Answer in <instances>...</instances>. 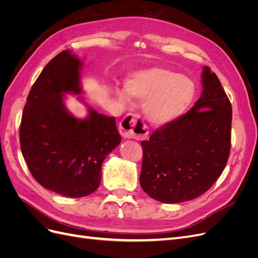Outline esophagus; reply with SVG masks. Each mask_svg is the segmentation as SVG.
<instances>
[{
	"instance_id": "esophagus-1",
	"label": "esophagus",
	"mask_w": 258,
	"mask_h": 258,
	"mask_svg": "<svg viewBox=\"0 0 258 258\" xmlns=\"http://www.w3.org/2000/svg\"><path fill=\"white\" fill-rule=\"evenodd\" d=\"M119 132L124 139H145L148 136L146 124L138 115H126L119 124Z\"/></svg>"
}]
</instances>
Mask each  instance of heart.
<instances>
[{"instance_id": "heart-1", "label": "heart", "mask_w": 258, "mask_h": 258, "mask_svg": "<svg viewBox=\"0 0 258 258\" xmlns=\"http://www.w3.org/2000/svg\"><path fill=\"white\" fill-rule=\"evenodd\" d=\"M113 95L121 104L129 102V96L144 102L147 119L160 126L177 119L187 111L196 95V86L185 75L153 67L129 74L124 80V90L114 87Z\"/></svg>"}]
</instances>
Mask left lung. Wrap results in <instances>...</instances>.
Returning <instances> with one entry per match:
<instances>
[{
	"mask_svg": "<svg viewBox=\"0 0 258 258\" xmlns=\"http://www.w3.org/2000/svg\"><path fill=\"white\" fill-rule=\"evenodd\" d=\"M201 97L186 114L142 141L140 184L163 204L201 196L221 176L231 146V103L215 73L205 67Z\"/></svg>",
	"mask_w": 258,
	"mask_h": 258,
	"instance_id": "obj_1",
	"label": "left lung"
}]
</instances>
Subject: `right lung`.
<instances>
[{
  "label": "right lung",
  "mask_w": 258,
  "mask_h": 258,
  "mask_svg": "<svg viewBox=\"0 0 258 258\" xmlns=\"http://www.w3.org/2000/svg\"><path fill=\"white\" fill-rule=\"evenodd\" d=\"M82 64L70 50L46 64L29 92L19 129L32 176L45 188L71 198L98 188L102 162L121 141L115 117L89 108L88 117L79 119L68 112L63 93H81Z\"/></svg>",
  "instance_id": "right-lung-1"
}]
</instances>
